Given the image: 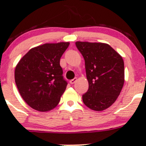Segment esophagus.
I'll use <instances>...</instances> for the list:
<instances>
[{"instance_id": "1", "label": "esophagus", "mask_w": 146, "mask_h": 146, "mask_svg": "<svg viewBox=\"0 0 146 146\" xmlns=\"http://www.w3.org/2000/svg\"><path fill=\"white\" fill-rule=\"evenodd\" d=\"M76 81H77V78H73V79L70 80L69 81V82H70V84H74V83H76Z\"/></svg>"}]
</instances>
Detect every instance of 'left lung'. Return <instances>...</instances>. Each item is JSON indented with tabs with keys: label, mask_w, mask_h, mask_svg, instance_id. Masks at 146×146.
Instances as JSON below:
<instances>
[{
	"label": "left lung",
	"mask_w": 146,
	"mask_h": 146,
	"mask_svg": "<svg viewBox=\"0 0 146 146\" xmlns=\"http://www.w3.org/2000/svg\"><path fill=\"white\" fill-rule=\"evenodd\" d=\"M76 45L85 59L89 89L82 101L90 109L101 111L116 101L125 82L122 57L108 44L78 41Z\"/></svg>",
	"instance_id": "left-lung-1"
}]
</instances>
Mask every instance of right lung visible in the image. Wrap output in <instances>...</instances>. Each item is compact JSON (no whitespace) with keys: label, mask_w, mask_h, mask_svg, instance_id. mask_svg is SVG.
Returning <instances> with one entry per match:
<instances>
[{"label":"right lung","mask_w":146,"mask_h":146,"mask_svg":"<svg viewBox=\"0 0 146 146\" xmlns=\"http://www.w3.org/2000/svg\"><path fill=\"white\" fill-rule=\"evenodd\" d=\"M68 42L45 43L33 47L19 60L15 79L24 101L33 109L46 112L54 108L65 91L60 59Z\"/></svg>","instance_id":"1"}]
</instances>
